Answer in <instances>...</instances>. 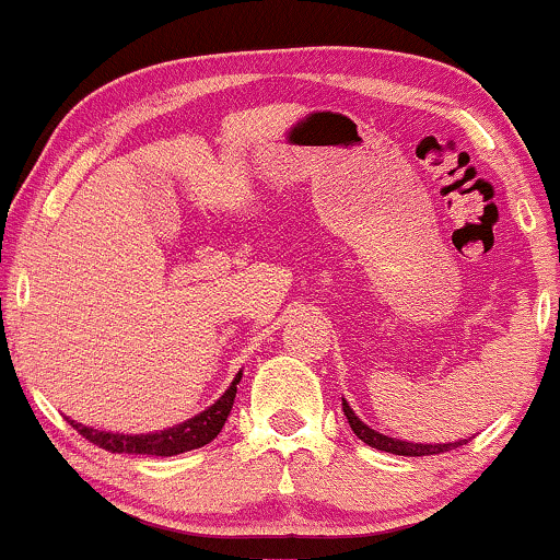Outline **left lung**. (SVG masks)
Segmentation results:
<instances>
[{
    "label": "left lung",
    "mask_w": 560,
    "mask_h": 560,
    "mask_svg": "<svg viewBox=\"0 0 560 560\" xmlns=\"http://www.w3.org/2000/svg\"><path fill=\"white\" fill-rule=\"evenodd\" d=\"M342 412H345V418H348L350 428H353V433L363 441V444L382 448V452H389V454H399V457H428V454H444V452H448V448H457L462 444H467V439L454 441V444H412V441L389 439V436H384V433L374 431L371 425H365L363 420L353 412V407L345 402V399H342Z\"/></svg>",
    "instance_id": "1"
}]
</instances>
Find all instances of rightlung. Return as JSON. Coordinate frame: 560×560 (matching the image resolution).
<instances>
[{
    "label": "right lung",
    "mask_w": 560,
    "mask_h": 560,
    "mask_svg": "<svg viewBox=\"0 0 560 560\" xmlns=\"http://www.w3.org/2000/svg\"><path fill=\"white\" fill-rule=\"evenodd\" d=\"M238 382H241V374H236V378H233L231 386L225 389V395L220 397L215 405H210L195 418L184 420V423L165 428V431H158V433H112V431H95V428L74 423V420H69V423H72L74 431H78L80 436H85L90 444L106 448V452L174 457V454H184V452H191V448L210 444V441L223 431L225 420L231 416L233 399H236Z\"/></svg>",
    "instance_id": "add662e5"
}]
</instances>
